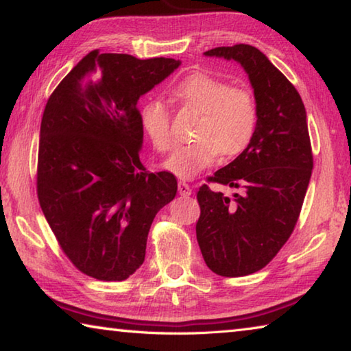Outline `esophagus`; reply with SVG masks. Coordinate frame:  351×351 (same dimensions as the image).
Wrapping results in <instances>:
<instances>
[{
    "label": "esophagus",
    "mask_w": 351,
    "mask_h": 351,
    "mask_svg": "<svg viewBox=\"0 0 351 351\" xmlns=\"http://www.w3.org/2000/svg\"><path fill=\"white\" fill-rule=\"evenodd\" d=\"M178 192H180L181 197H190L192 195V189H190L186 181H180L178 182Z\"/></svg>",
    "instance_id": "34e87169"
}]
</instances>
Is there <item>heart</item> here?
I'll return each mask as SVG.
<instances>
[{
  "instance_id": "1",
  "label": "heart",
  "mask_w": 351,
  "mask_h": 351,
  "mask_svg": "<svg viewBox=\"0 0 351 351\" xmlns=\"http://www.w3.org/2000/svg\"><path fill=\"white\" fill-rule=\"evenodd\" d=\"M171 93L181 104L199 112L193 141L178 147L164 162L173 175L190 180L215 162L218 154L226 159L235 158L251 144L258 111L247 90L232 88L217 75L192 73L178 82ZM141 123L158 152L170 150L173 145L170 116L162 104L147 102L141 112Z\"/></svg>"
}]
</instances>
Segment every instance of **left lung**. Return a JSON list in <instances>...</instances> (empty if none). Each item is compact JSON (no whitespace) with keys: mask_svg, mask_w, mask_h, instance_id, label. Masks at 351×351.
<instances>
[{"mask_svg":"<svg viewBox=\"0 0 351 351\" xmlns=\"http://www.w3.org/2000/svg\"><path fill=\"white\" fill-rule=\"evenodd\" d=\"M241 64L257 104L251 144L209 181L239 189L234 198L201 186L197 240L209 269L240 277L265 268L293 234L313 170L300 94L263 52L249 45L206 51Z\"/></svg>","mask_w":351,"mask_h":351,"instance_id":"1","label":"left lung"}]
</instances>
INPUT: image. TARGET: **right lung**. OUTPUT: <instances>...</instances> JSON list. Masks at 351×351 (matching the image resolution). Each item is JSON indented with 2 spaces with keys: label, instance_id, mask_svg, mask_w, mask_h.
<instances>
[{
  "label": "right lung",
  "instance_id": "add662e5",
  "mask_svg": "<svg viewBox=\"0 0 351 351\" xmlns=\"http://www.w3.org/2000/svg\"><path fill=\"white\" fill-rule=\"evenodd\" d=\"M93 51L51 94L41 119L37 193L63 252L83 274L125 280L144 263L156 213L175 198L170 171L139 159V99L180 68Z\"/></svg>",
  "mask_w": 351,
  "mask_h": 351
}]
</instances>
